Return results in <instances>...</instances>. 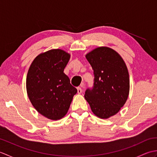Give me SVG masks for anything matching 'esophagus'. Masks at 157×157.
Instances as JSON below:
<instances>
[{"label": "esophagus", "mask_w": 157, "mask_h": 157, "mask_svg": "<svg viewBox=\"0 0 157 157\" xmlns=\"http://www.w3.org/2000/svg\"><path fill=\"white\" fill-rule=\"evenodd\" d=\"M84 86V83H82V84H81V87H83V86ZM77 89H78V94H81V93H82V91H83L82 88L78 87V88H77Z\"/></svg>", "instance_id": "1"}]
</instances>
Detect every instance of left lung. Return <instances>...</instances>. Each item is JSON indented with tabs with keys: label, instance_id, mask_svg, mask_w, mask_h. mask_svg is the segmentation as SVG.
Returning <instances> with one entry per match:
<instances>
[{
	"label": "left lung",
	"instance_id": "8db88e82",
	"mask_svg": "<svg viewBox=\"0 0 157 157\" xmlns=\"http://www.w3.org/2000/svg\"><path fill=\"white\" fill-rule=\"evenodd\" d=\"M94 70V86L84 97L93 113L101 119L117 114L128 98L129 78L123 59L114 50L101 46L86 55Z\"/></svg>",
	"mask_w": 157,
	"mask_h": 157
}]
</instances>
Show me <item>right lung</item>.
Segmentation results:
<instances>
[{
    "label": "right lung",
    "mask_w": 157,
    "mask_h": 157,
    "mask_svg": "<svg viewBox=\"0 0 157 157\" xmlns=\"http://www.w3.org/2000/svg\"><path fill=\"white\" fill-rule=\"evenodd\" d=\"M69 59L63 50H50L36 56L28 70L26 90L29 101L39 113L51 120L67 114L78 92L63 72Z\"/></svg>",
    "instance_id": "right-lung-1"
}]
</instances>
